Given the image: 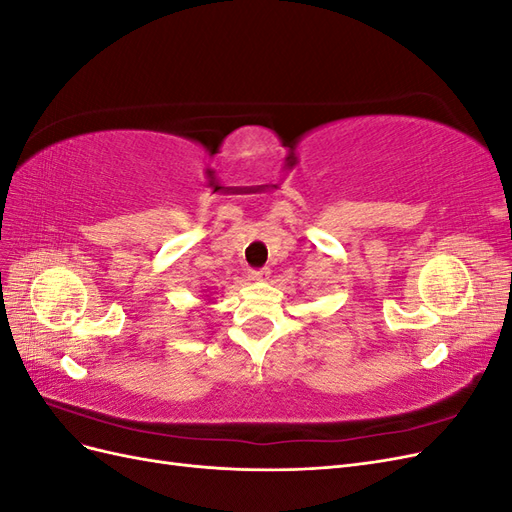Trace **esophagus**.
Returning a JSON list of instances; mask_svg holds the SVG:
<instances>
[{
	"label": "esophagus",
	"instance_id": "34e87169",
	"mask_svg": "<svg viewBox=\"0 0 512 512\" xmlns=\"http://www.w3.org/2000/svg\"><path fill=\"white\" fill-rule=\"evenodd\" d=\"M269 269H256V271H250V280L252 282H267L269 280Z\"/></svg>",
	"mask_w": 512,
	"mask_h": 512
}]
</instances>
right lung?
I'll return each instance as SVG.
<instances>
[{
	"label": "right lung",
	"instance_id": "1",
	"mask_svg": "<svg viewBox=\"0 0 512 512\" xmlns=\"http://www.w3.org/2000/svg\"><path fill=\"white\" fill-rule=\"evenodd\" d=\"M205 297H207V301H211V299H209V297H211V294H205Z\"/></svg>",
	"mask_w": 512,
	"mask_h": 512
}]
</instances>
